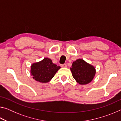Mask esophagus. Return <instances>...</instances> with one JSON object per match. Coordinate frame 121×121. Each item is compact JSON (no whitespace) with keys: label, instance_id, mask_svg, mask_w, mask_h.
<instances>
[{"label":"esophagus","instance_id":"1","mask_svg":"<svg viewBox=\"0 0 121 121\" xmlns=\"http://www.w3.org/2000/svg\"><path fill=\"white\" fill-rule=\"evenodd\" d=\"M61 66L62 67H63V68H65V67H67V65L65 64H65L61 65Z\"/></svg>","mask_w":121,"mask_h":121}]
</instances>
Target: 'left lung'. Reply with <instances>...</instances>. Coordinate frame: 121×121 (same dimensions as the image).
Wrapping results in <instances>:
<instances>
[{"mask_svg":"<svg viewBox=\"0 0 121 121\" xmlns=\"http://www.w3.org/2000/svg\"><path fill=\"white\" fill-rule=\"evenodd\" d=\"M70 70L73 78L81 85L91 82L95 73V67L83 59H77L73 62Z\"/></svg>","mask_w":121,"mask_h":121,"instance_id":"8db88e82","label":"left lung"}]
</instances>
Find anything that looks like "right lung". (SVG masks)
Wrapping results in <instances>:
<instances>
[{"instance_id":"right-lung-1","label":"right lung","mask_w":121,"mask_h":121,"mask_svg":"<svg viewBox=\"0 0 121 121\" xmlns=\"http://www.w3.org/2000/svg\"><path fill=\"white\" fill-rule=\"evenodd\" d=\"M60 67L52 62L48 58H44L31 66V74L33 78L41 83L48 82L54 77Z\"/></svg>"}]
</instances>
